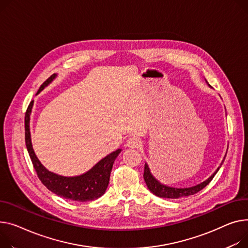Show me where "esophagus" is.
<instances>
[{"label":"esophagus","instance_id":"obj_1","mask_svg":"<svg viewBox=\"0 0 248 248\" xmlns=\"http://www.w3.org/2000/svg\"><path fill=\"white\" fill-rule=\"evenodd\" d=\"M140 139L136 138V137H131L126 140V146L130 147V148H136V147H140Z\"/></svg>","mask_w":248,"mask_h":248}]
</instances>
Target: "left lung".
<instances>
[{
	"instance_id": "8db88e82",
	"label": "left lung",
	"mask_w": 248,
	"mask_h": 248,
	"mask_svg": "<svg viewBox=\"0 0 248 248\" xmlns=\"http://www.w3.org/2000/svg\"><path fill=\"white\" fill-rule=\"evenodd\" d=\"M220 167L208 179L203 181V183L197 185L195 186L186 187V188L170 187V186H164V185L160 184L159 181L157 179H155V177H154V175L152 174V172L150 170V168H148L146 162L144 164L143 178H144V181H145V184H146L148 189H150L155 195L159 196V197H163V199H180V197H185V196L195 194L196 192H199L202 189H203L212 180V178L214 177V175L217 174V172L219 170Z\"/></svg>"
}]
</instances>
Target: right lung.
Here are the masks:
<instances>
[{
	"label": "right lung",
	"mask_w": 248,
	"mask_h": 248,
	"mask_svg": "<svg viewBox=\"0 0 248 248\" xmlns=\"http://www.w3.org/2000/svg\"><path fill=\"white\" fill-rule=\"evenodd\" d=\"M56 77L57 75L54 74L46 80H45L37 93L42 92L49 82L53 81ZM32 105H34V101L30 103L25 114V140L32 166H34L42 184L48 190L70 201L84 202L94 201L98 199V197H101L106 192V189L108 186L109 175L113 162L121 154V148L98 161L88 172L78 176L67 177L48 171L38 159L31 142L30 114Z\"/></svg>",
	"instance_id": "add662e5"
}]
</instances>
